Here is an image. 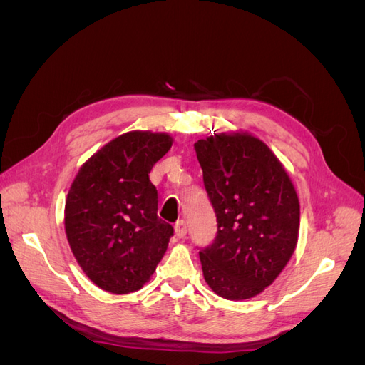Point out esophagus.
Segmentation results:
<instances>
[{
	"instance_id": "obj_1",
	"label": "esophagus",
	"mask_w": 365,
	"mask_h": 365,
	"mask_svg": "<svg viewBox=\"0 0 365 365\" xmlns=\"http://www.w3.org/2000/svg\"><path fill=\"white\" fill-rule=\"evenodd\" d=\"M175 235L178 236V237H184V236L187 235V224H185L184 219L176 220V224H175Z\"/></svg>"
}]
</instances>
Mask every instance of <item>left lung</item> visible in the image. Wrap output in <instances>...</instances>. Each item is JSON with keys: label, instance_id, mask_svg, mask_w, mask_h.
<instances>
[{"label": "left lung", "instance_id": "obj_1", "mask_svg": "<svg viewBox=\"0 0 365 365\" xmlns=\"http://www.w3.org/2000/svg\"><path fill=\"white\" fill-rule=\"evenodd\" d=\"M217 233L201 248L207 284L227 300H247L269 286L289 262L300 204L282 163L247 134L195 143Z\"/></svg>", "mask_w": 365, "mask_h": 365}]
</instances>
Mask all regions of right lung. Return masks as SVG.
<instances>
[{
	"instance_id": "obj_1",
	"label": "right lung",
	"mask_w": 365,
	"mask_h": 365,
	"mask_svg": "<svg viewBox=\"0 0 365 365\" xmlns=\"http://www.w3.org/2000/svg\"><path fill=\"white\" fill-rule=\"evenodd\" d=\"M172 146L168 134L134 130L109 141L74 178L65 231L83 272L98 288H143L168 250L173 227L158 217L150 169Z\"/></svg>"
}]
</instances>
